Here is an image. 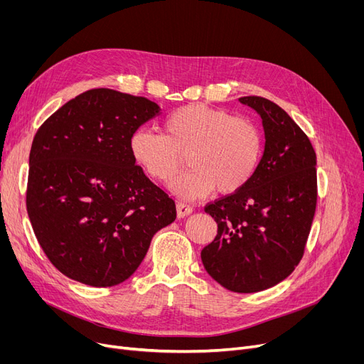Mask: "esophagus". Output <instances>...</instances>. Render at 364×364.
<instances>
[{
  "mask_svg": "<svg viewBox=\"0 0 364 364\" xmlns=\"http://www.w3.org/2000/svg\"><path fill=\"white\" fill-rule=\"evenodd\" d=\"M192 213H193L192 205H188V203H186V202H178V203H177V215H178L180 218L187 217V215H190Z\"/></svg>",
  "mask_w": 364,
  "mask_h": 364,
  "instance_id": "34e87169",
  "label": "esophagus"
}]
</instances>
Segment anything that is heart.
<instances>
[{"label": "heart", "mask_w": 364, "mask_h": 364, "mask_svg": "<svg viewBox=\"0 0 364 364\" xmlns=\"http://www.w3.org/2000/svg\"><path fill=\"white\" fill-rule=\"evenodd\" d=\"M131 155L149 177L171 178L187 155L192 166L171 181L183 198H203L217 187L233 193L252 178L262 155L259 127L227 110L193 103L169 113L164 132L139 128L129 140Z\"/></svg>", "instance_id": "b5f03b06"}]
</instances>
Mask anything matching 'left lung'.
Returning a JSON list of instances; mask_svg holds the SVG:
<instances>
[{
	"instance_id": "8db88e82",
	"label": "left lung",
	"mask_w": 364,
	"mask_h": 364,
	"mask_svg": "<svg viewBox=\"0 0 364 364\" xmlns=\"http://www.w3.org/2000/svg\"><path fill=\"white\" fill-rule=\"evenodd\" d=\"M262 119L265 146L252 178L205 206L218 225L200 258L225 289L252 294L280 283L299 264L317 203L316 151L310 139L276 103L240 97Z\"/></svg>"
}]
</instances>
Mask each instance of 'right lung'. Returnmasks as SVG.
I'll use <instances>...</instances> for the list:
<instances>
[{"mask_svg": "<svg viewBox=\"0 0 364 364\" xmlns=\"http://www.w3.org/2000/svg\"><path fill=\"white\" fill-rule=\"evenodd\" d=\"M161 113L146 97L109 88L69 100L36 131L28 215L57 270L84 284L125 282L151 237L177 217L176 202L136 165L129 140Z\"/></svg>", "mask_w": 364, "mask_h": 364, "instance_id": "1", "label": "right lung"}]
</instances>
